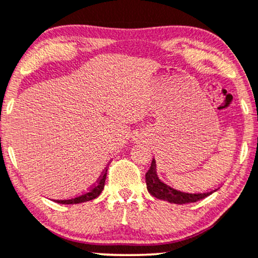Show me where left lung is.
I'll return each mask as SVG.
<instances>
[{
	"instance_id": "left-lung-1",
	"label": "left lung",
	"mask_w": 258,
	"mask_h": 258,
	"mask_svg": "<svg viewBox=\"0 0 258 258\" xmlns=\"http://www.w3.org/2000/svg\"><path fill=\"white\" fill-rule=\"evenodd\" d=\"M146 178V187H148L149 193L152 197L159 199V200H165L171 204L183 205L190 204V202H197L201 199H205L208 195H211L213 191H207V193H185V191L177 190V189L171 188L170 185L165 184L158 178L157 172H156V162L153 159L151 167L145 174Z\"/></svg>"
}]
</instances>
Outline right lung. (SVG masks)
Wrapping results in <instances>:
<instances>
[{
    "label": "right lung",
    "instance_id": "add662e5",
    "mask_svg": "<svg viewBox=\"0 0 258 258\" xmlns=\"http://www.w3.org/2000/svg\"><path fill=\"white\" fill-rule=\"evenodd\" d=\"M106 176H107V168L103 170L102 174H101L99 180L96 181V183L91 185V187L88 189L87 191H84V193L77 195V197H75V198L68 199V200H57V202L58 204H64V205H73V204H81V202L93 200V199L99 197V195L101 194V191H102L103 187H105Z\"/></svg>",
    "mask_w": 258,
    "mask_h": 258
}]
</instances>
